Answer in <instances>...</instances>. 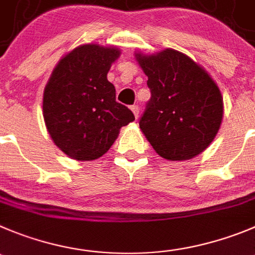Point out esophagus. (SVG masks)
<instances>
[{"mask_svg": "<svg viewBox=\"0 0 255 255\" xmlns=\"http://www.w3.org/2000/svg\"><path fill=\"white\" fill-rule=\"evenodd\" d=\"M130 111L133 112V114H134L135 118H138V116H139V107L137 106V104H133V106H130Z\"/></svg>", "mask_w": 255, "mask_h": 255, "instance_id": "34e87169", "label": "esophagus"}]
</instances>
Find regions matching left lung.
<instances>
[{
	"label": "left lung",
	"mask_w": 255,
	"mask_h": 255,
	"mask_svg": "<svg viewBox=\"0 0 255 255\" xmlns=\"http://www.w3.org/2000/svg\"><path fill=\"white\" fill-rule=\"evenodd\" d=\"M151 98L139 128L166 160H189L204 151L220 128L223 98L209 74L182 52L137 54Z\"/></svg>",
	"instance_id": "obj_1"
}]
</instances>
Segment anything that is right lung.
I'll list each match as a JSON object with an SVG mask.
<instances>
[{
	"label": "right lung",
	"instance_id": "right-lung-1",
	"mask_svg": "<svg viewBox=\"0 0 255 255\" xmlns=\"http://www.w3.org/2000/svg\"><path fill=\"white\" fill-rule=\"evenodd\" d=\"M120 56L116 47L88 44L61 59L44 92L42 113L52 141L78 161L103 156L121 127L134 121L132 111L116 101L107 74Z\"/></svg>",
	"mask_w": 255,
	"mask_h": 255
}]
</instances>
